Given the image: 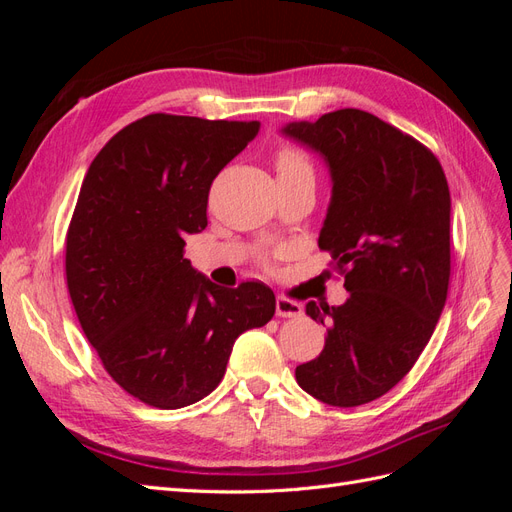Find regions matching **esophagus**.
<instances>
[{
    "mask_svg": "<svg viewBox=\"0 0 512 512\" xmlns=\"http://www.w3.org/2000/svg\"><path fill=\"white\" fill-rule=\"evenodd\" d=\"M301 305L297 301H290L286 297H277L275 299V314L280 318H297L301 316Z\"/></svg>",
    "mask_w": 512,
    "mask_h": 512,
    "instance_id": "esophagus-1",
    "label": "esophagus"
}]
</instances>
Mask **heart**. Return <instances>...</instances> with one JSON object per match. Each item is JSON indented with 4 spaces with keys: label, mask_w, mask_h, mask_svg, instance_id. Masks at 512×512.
<instances>
[{
    "label": "heart",
    "mask_w": 512,
    "mask_h": 512,
    "mask_svg": "<svg viewBox=\"0 0 512 512\" xmlns=\"http://www.w3.org/2000/svg\"><path fill=\"white\" fill-rule=\"evenodd\" d=\"M277 170L280 175H297V173H312L307 160L301 156V153L292 151V149H284L277 158Z\"/></svg>",
    "instance_id": "obj_1"
}]
</instances>
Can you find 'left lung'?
<instances>
[{
    "label": "left lung",
    "mask_w": 512,
    "mask_h": 512,
    "mask_svg": "<svg viewBox=\"0 0 512 512\" xmlns=\"http://www.w3.org/2000/svg\"><path fill=\"white\" fill-rule=\"evenodd\" d=\"M280 132L329 168L318 245L350 292L344 305H305L327 339L294 376L324 404L363 406L408 374L436 329L451 277V192L427 147L359 108Z\"/></svg>",
    "instance_id": "8db88e82"
}]
</instances>
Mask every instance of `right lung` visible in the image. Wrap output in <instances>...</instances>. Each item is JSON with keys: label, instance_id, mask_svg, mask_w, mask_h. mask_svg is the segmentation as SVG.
I'll use <instances>...</instances> for the list:
<instances>
[{"label": "right lung", "instance_id": "obj_1", "mask_svg": "<svg viewBox=\"0 0 512 512\" xmlns=\"http://www.w3.org/2000/svg\"><path fill=\"white\" fill-rule=\"evenodd\" d=\"M258 121L147 115L91 162L66 239L68 292L111 378L143 404L177 410L220 384L235 339L275 314L260 282L222 288L185 258L207 226L220 170Z\"/></svg>", "mask_w": 512, "mask_h": 512}]
</instances>
